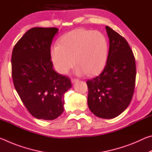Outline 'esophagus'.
I'll use <instances>...</instances> for the list:
<instances>
[{
  "label": "esophagus",
  "instance_id": "obj_1",
  "mask_svg": "<svg viewBox=\"0 0 152 152\" xmlns=\"http://www.w3.org/2000/svg\"><path fill=\"white\" fill-rule=\"evenodd\" d=\"M78 80V79H76V78H72V79H71V82H72V83H74V82H77Z\"/></svg>",
  "mask_w": 152,
  "mask_h": 152
}]
</instances>
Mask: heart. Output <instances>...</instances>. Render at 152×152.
Returning <instances> with one entry per match:
<instances>
[{
  "instance_id": "1",
  "label": "heart",
  "mask_w": 152,
  "mask_h": 152,
  "mask_svg": "<svg viewBox=\"0 0 152 152\" xmlns=\"http://www.w3.org/2000/svg\"><path fill=\"white\" fill-rule=\"evenodd\" d=\"M109 45L101 32L78 28L64 35L58 45L50 49V58L56 71L66 74L74 66L78 75H96L107 63Z\"/></svg>"
}]
</instances>
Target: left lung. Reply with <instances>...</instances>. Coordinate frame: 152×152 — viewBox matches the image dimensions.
Here are the masks:
<instances>
[{
    "mask_svg": "<svg viewBox=\"0 0 152 152\" xmlns=\"http://www.w3.org/2000/svg\"><path fill=\"white\" fill-rule=\"evenodd\" d=\"M109 50L103 71L87 80L88 105L102 119L116 117L127 109L134 93L136 66L133 53L124 37L106 26Z\"/></svg>",
    "mask_w": 152,
    "mask_h": 152,
    "instance_id": "obj_1",
    "label": "left lung"
}]
</instances>
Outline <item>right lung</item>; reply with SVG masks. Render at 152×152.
<instances>
[{"label": "right lung", "mask_w": 152, "mask_h": 152, "mask_svg": "<svg viewBox=\"0 0 152 152\" xmlns=\"http://www.w3.org/2000/svg\"><path fill=\"white\" fill-rule=\"evenodd\" d=\"M56 27H33L12 50V78L23 103L33 117L53 120L64 112L65 92L71 88L68 76L53 70L50 49Z\"/></svg>", "instance_id": "1"}]
</instances>
